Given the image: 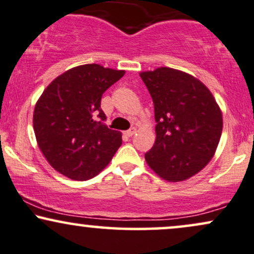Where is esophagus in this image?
Returning <instances> with one entry per match:
<instances>
[{
	"label": "esophagus",
	"mask_w": 254,
	"mask_h": 254,
	"mask_svg": "<svg viewBox=\"0 0 254 254\" xmlns=\"http://www.w3.org/2000/svg\"><path fill=\"white\" fill-rule=\"evenodd\" d=\"M135 132H136V129H135V127H132V129L125 131V135H127V137H131V136L135 135Z\"/></svg>",
	"instance_id": "obj_1"
}]
</instances>
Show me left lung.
<instances>
[{
  "label": "left lung",
  "instance_id": "left-lung-1",
  "mask_svg": "<svg viewBox=\"0 0 254 254\" xmlns=\"http://www.w3.org/2000/svg\"><path fill=\"white\" fill-rule=\"evenodd\" d=\"M139 75L157 123L146 163L167 181L187 180L212 160L221 137V111L208 88L187 73L161 67Z\"/></svg>",
  "mask_w": 254,
  "mask_h": 254
}]
</instances>
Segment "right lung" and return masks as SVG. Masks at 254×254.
Instances as JSON below:
<instances>
[{
  "mask_svg": "<svg viewBox=\"0 0 254 254\" xmlns=\"http://www.w3.org/2000/svg\"><path fill=\"white\" fill-rule=\"evenodd\" d=\"M124 73L98 64L81 65L54 79L41 94L33 127L40 150L57 172L84 181L112 160L122 133L104 123L100 102Z\"/></svg>",
  "mask_w": 254,
  "mask_h": 254,
  "instance_id": "add662e5",
  "label": "right lung"
}]
</instances>
